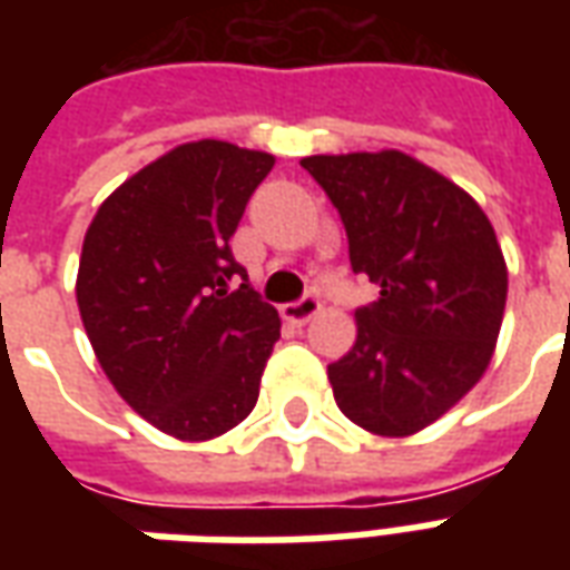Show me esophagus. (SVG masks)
<instances>
[{
	"label": "esophagus",
	"instance_id": "1",
	"mask_svg": "<svg viewBox=\"0 0 570 570\" xmlns=\"http://www.w3.org/2000/svg\"><path fill=\"white\" fill-rule=\"evenodd\" d=\"M317 311H321V298L302 296L296 298V302H286L284 308H281V314H284L289 323H308Z\"/></svg>",
	"mask_w": 570,
	"mask_h": 570
}]
</instances>
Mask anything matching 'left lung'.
I'll use <instances>...</instances> for the list:
<instances>
[{
  "instance_id": "1",
  "label": "left lung",
  "mask_w": 570,
  "mask_h": 570,
  "mask_svg": "<svg viewBox=\"0 0 570 570\" xmlns=\"http://www.w3.org/2000/svg\"><path fill=\"white\" fill-rule=\"evenodd\" d=\"M333 200L354 274L382 286L357 342L330 363L338 409L379 436H409L482 379L507 305V265L464 188L403 151L302 158Z\"/></svg>"
}]
</instances>
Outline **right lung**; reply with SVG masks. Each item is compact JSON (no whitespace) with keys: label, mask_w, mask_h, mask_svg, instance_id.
Masks as SVG:
<instances>
[{"label":"right lung","mask_w":570,"mask_h":570,"mask_svg":"<svg viewBox=\"0 0 570 570\" xmlns=\"http://www.w3.org/2000/svg\"><path fill=\"white\" fill-rule=\"evenodd\" d=\"M272 167L268 151L223 140L176 146L121 183L85 235L76 296L94 354L176 440H213L259 400L281 321L228 240Z\"/></svg>","instance_id":"obj_1"}]
</instances>
